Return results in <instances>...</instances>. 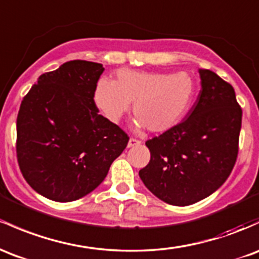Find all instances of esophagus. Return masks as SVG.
Instances as JSON below:
<instances>
[{
    "label": "esophagus",
    "mask_w": 259,
    "mask_h": 259,
    "mask_svg": "<svg viewBox=\"0 0 259 259\" xmlns=\"http://www.w3.org/2000/svg\"><path fill=\"white\" fill-rule=\"evenodd\" d=\"M141 141L138 140V139H134V138H130L129 143H127V147H134V146H138V145H140Z\"/></svg>",
    "instance_id": "esophagus-1"
}]
</instances>
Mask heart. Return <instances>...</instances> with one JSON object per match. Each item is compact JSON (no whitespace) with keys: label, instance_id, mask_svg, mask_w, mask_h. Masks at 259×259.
Masks as SVG:
<instances>
[{"label":"heart","instance_id":"b5f03b06","mask_svg":"<svg viewBox=\"0 0 259 259\" xmlns=\"http://www.w3.org/2000/svg\"><path fill=\"white\" fill-rule=\"evenodd\" d=\"M195 83L187 72L169 75L156 71L120 70L112 82L99 81L93 103L110 123H119L129 110L150 132L171 129L188 109Z\"/></svg>","mask_w":259,"mask_h":259}]
</instances>
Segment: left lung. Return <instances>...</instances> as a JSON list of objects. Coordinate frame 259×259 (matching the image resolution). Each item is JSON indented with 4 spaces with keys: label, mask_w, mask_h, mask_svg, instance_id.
Wrapping results in <instances>:
<instances>
[{
    "label": "left lung",
    "mask_w": 259,
    "mask_h": 259,
    "mask_svg": "<svg viewBox=\"0 0 259 259\" xmlns=\"http://www.w3.org/2000/svg\"><path fill=\"white\" fill-rule=\"evenodd\" d=\"M201 90L186 119L146 141L151 158L139 171L164 203L186 206L209 197L231 173L238 153L242 109L229 82L199 70Z\"/></svg>",
    "instance_id": "1"
}]
</instances>
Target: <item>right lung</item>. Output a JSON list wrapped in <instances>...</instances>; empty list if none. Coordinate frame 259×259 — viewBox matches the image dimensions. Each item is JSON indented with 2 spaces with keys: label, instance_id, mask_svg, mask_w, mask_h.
I'll return each instance as SVG.
<instances>
[{
  "label": "right lung",
  "instance_id": "obj_1",
  "mask_svg": "<svg viewBox=\"0 0 259 259\" xmlns=\"http://www.w3.org/2000/svg\"><path fill=\"white\" fill-rule=\"evenodd\" d=\"M102 64L73 60L39 76L17 116V160L24 180L50 200L95 190L129 136L93 103Z\"/></svg>",
  "mask_w": 259,
  "mask_h": 259
}]
</instances>
